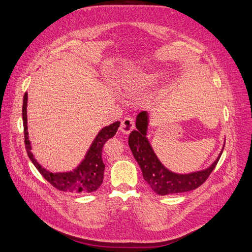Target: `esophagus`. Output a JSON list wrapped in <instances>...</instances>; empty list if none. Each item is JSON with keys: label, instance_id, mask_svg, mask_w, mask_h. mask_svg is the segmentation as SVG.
Segmentation results:
<instances>
[{"label": "esophagus", "instance_id": "1", "mask_svg": "<svg viewBox=\"0 0 252 252\" xmlns=\"http://www.w3.org/2000/svg\"><path fill=\"white\" fill-rule=\"evenodd\" d=\"M135 128V122L131 117H126L122 121V125H121V131L123 134H129L131 130Z\"/></svg>", "mask_w": 252, "mask_h": 252}]
</instances>
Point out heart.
<instances>
[{"mask_svg":"<svg viewBox=\"0 0 252 252\" xmlns=\"http://www.w3.org/2000/svg\"><path fill=\"white\" fill-rule=\"evenodd\" d=\"M162 76L163 72H160L159 70H138V71H133L124 77L121 81V86L125 92L131 93L156 84Z\"/></svg>","mask_w":252,"mask_h":252,"instance_id":"b5f03b06","label":"heart"}]
</instances>
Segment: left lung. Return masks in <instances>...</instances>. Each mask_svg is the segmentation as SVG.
<instances>
[{"label": "left lung", "instance_id": "obj_1", "mask_svg": "<svg viewBox=\"0 0 252 252\" xmlns=\"http://www.w3.org/2000/svg\"><path fill=\"white\" fill-rule=\"evenodd\" d=\"M148 127H150V114L147 111H142L136 116L137 129L129 134L128 145L141 167L144 180L151 189L158 195H167L192 191L204 183V181L214 170L217 163L219 162L224 145L216 160L204 170L189 173H175L164 166V164L155 154L147 138Z\"/></svg>", "mask_w": 252, "mask_h": 252}]
</instances>
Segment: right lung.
I'll return each instance as SVG.
<instances>
[{
    "mask_svg": "<svg viewBox=\"0 0 252 252\" xmlns=\"http://www.w3.org/2000/svg\"><path fill=\"white\" fill-rule=\"evenodd\" d=\"M28 94H24L22 117L24 128V143L29 158L31 159L33 165L38 168L45 180L52 184L56 189L63 192L75 193H90L96 191L104 181L105 164L102 162V147L109 138L114 137L118 129L121 122H115L108 126L102 127L98 131L93 143L90 144L87 153L85 154L81 162L71 171L65 172H51L41 166V164L35 159L32 153V145L29 139L28 133Z\"/></svg>",
    "mask_w": 252,
    "mask_h": 252,
    "instance_id": "obj_1",
    "label": "right lung"
}]
</instances>
